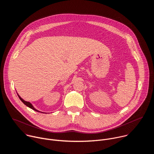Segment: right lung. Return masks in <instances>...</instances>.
I'll return each mask as SVG.
<instances>
[{
    "label": "right lung",
    "mask_w": 154,
    "mask_h": 154,
    "mask_svg": "<svg viewBox=\"0 0 154 154\" xmlns=\"http://www.w3.org/2000/svg\"><path fill=\"white\" fill-rule=\"evenodd\" d=\"M17 96H18V97H19V98L20 99V100L23 102L26 106H27L28 107H29V108H32V109H33V110H35V111H36V112H39V111H38V110H37V109H36V108H34V106H33V105L30 103V102H27V101H26V100H24V99H22L20 97V96L17 94ZM41 113H43V112H41Z\"/></svg>",
    "instance_id": "add662e5"
}]
</instances>
